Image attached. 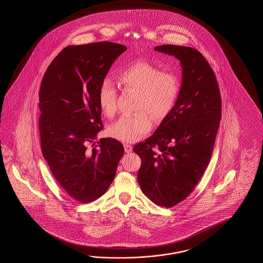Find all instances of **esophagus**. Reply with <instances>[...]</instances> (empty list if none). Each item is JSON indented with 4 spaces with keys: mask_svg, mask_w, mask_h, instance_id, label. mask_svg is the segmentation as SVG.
Listing matches in <instances>:
<instances>
[{
    "mask_svg": "<svg viewBox=\"0 0 263 263\" xmlns=\"http://www.w3.org/2000/svg\"><path fill=\"white\" fill-rule=\"evenodd\" d=\"M124 149H125V152L129 153L133 151V145H130L129 144H124Z\"/></svg>",
    "mask_w": 263,
    "mask_h": 263,
    "instance_id": "esophagus-1",
    "label": "esophagus"
}]
</instances>
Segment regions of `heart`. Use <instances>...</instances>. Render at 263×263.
Wrapping results in <instances>:
<instances>
[{
	"instance_id": "heart-1",
	"label": "heart",
	"mask_w": 263,
	"mask_h": 263,
	"mask_svg": "<svg viewBox=\"0 0 263 263\" xmlns=\"http://www.w3.org/2000/svg\"><path fill=\"white\" fill-rule=\"evenodd\" d=\"M117 79L122 89L136 93L134 110L137 112L120 118L109 128V134L125 143L137 142L151 132L152 119L162 121L173 110L179 97V79L175 73L161 71L143 60L124 67ZM98 99L102 112L107 118H114L118 111V92L110 81L101 83Z\"/></svg>"
}]
</instances>
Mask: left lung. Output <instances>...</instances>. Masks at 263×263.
<instances>
[{"label": "left lung", "mask_w": 263, "mask_h": 263, "mask_svg": "<svg viewBox=\"0 0 263 263\" xmlns=\"http://www.w3.org/2000/svg\"><path fill=\"white\" fill-rule=\"evenodd\" d=\"M154 50L179 59L182 84L173 110L134 151L142 161L137 179L143 193L158 206L171 208L190 195L207 168L222 101L213 68L198 50L178 45Z\"/></svg>", "instance_id": "1"}]
</instances>
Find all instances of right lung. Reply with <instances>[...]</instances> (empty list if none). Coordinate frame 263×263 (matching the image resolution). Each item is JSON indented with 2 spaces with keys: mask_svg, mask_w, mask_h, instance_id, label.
<instances>
[{
  "mask_svg": "<svg viewBox=\"0 0 263 263\" xmlns=\"http://www.w3.org/2000/svg\"><path fill=\"white\" fill-rule=\"evenodd\" d=\"M127 50L109 41L67 46L51 61L40 90L41 151L56 181L75 200L101 197L123 156L114 138L94 143L103 126L99 89L112 63Z\"/></svg>",
  "mask_w": 263,
  "mask_h": 263,
  "instance_id": "add662e5",
  "label": "right lung"
}]
</instances>
